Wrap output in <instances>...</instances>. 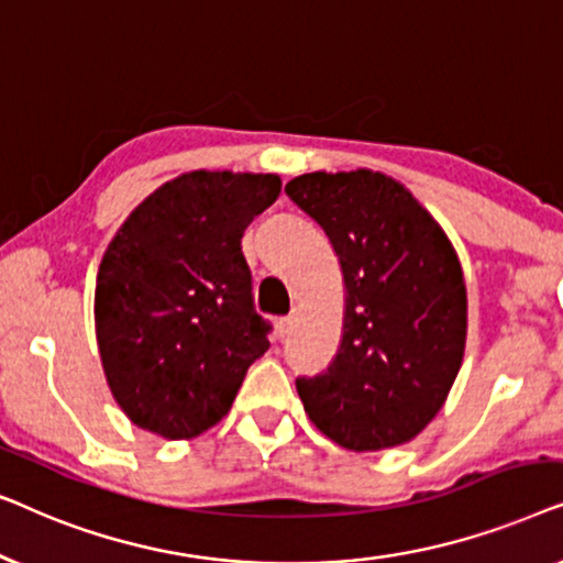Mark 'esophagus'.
<instances>
[{
  "mask_svg": "<svg viewBox=\"0 0 563 563\" xmlns=\"http://www.w3.org/2000/svg\"><path fill=\"white\" fill-rule=\"evenodd\" d=\"M295 325H297V314H287V318L276 322V333H279V338H287Z\"/></svg>",
  "mask_w": 563,
  "mask_h": 563,
  "instance_id": "34e87169",
  "label": "esophagus"
}]
</instances>
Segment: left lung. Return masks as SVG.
I'll use <instances>...</instances> for the list:
<instances>
[{"label":"left lung","instance_id":"1","mask_svg":"<svg viewBox=\"0 0 563 563\" xmlns=\"http://www.w3.org/2000/svg\"><path fill=\"white\" fill-rule=\"evenodd\" d=\"M287 197L325 230L345 284L343 341L297 376L314 428L351 451L412 441L441 410L466 345V287L441 225L379 172L302 174Z\"/></svg>","mask_w":563,"mask_h":563}]
</instances>
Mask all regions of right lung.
Returning <instances> with one entry per match:
<instances>
[{
    "mask_svg": "<svg viewBox=\"0 0 563 563\" xmlns=\"http://www.w3.org/2000/svg\"><path fill=\"white\" fill-rule=\"evenodd\" d=\"M274 174L191 172L137 205L107 245L95 322L114 402L168 441L225 418L272 325L241 238L276 202Z\"/></svg>",
    "mask_w": 563,
    "mask_h": 563,
    "instance_id": "add662e5",
    "label": "right lung"
}]
</instances>
